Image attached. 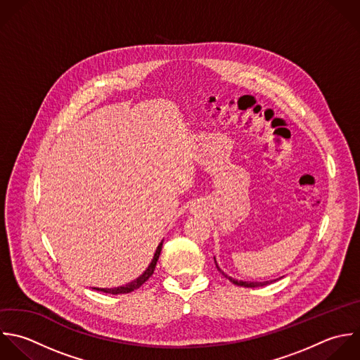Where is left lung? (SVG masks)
<instances>
[{
    "label": "left lung",
    "instance_id": "left-lung-1",
    "mask_svg": "<svg viewBox=\"0 0 360 360\" xmlns=\"http://www.w3.org/2000/svg\"><path fill=\"white\" fill-rule=\"evenodd\" d=\"M214 264H216V268H217V271L224 276V278H227L231 283H234V285H237V286H244V288H259V286H266V285H271L272 282H275V281H266V282H244V281H237V279H234V278H231V276H229L226 272H223L221 271V268L219 266V264H217V261H216V257H214Z\"/></svg>",
    "mask_w": 360,
    "mask_h": 360
}]
</instances>
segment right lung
<instances>
[{"label":"right lung","instance_id":"add662e5","mask_svg":"<svg viewBox=\"0 0 360 360\" xmlns=\"http://www.w3.org/2000/svg\"><path fill=\"white\" fill-rule=\"evenodd\" d=\"M164 241V240H162ZM162 241L158 244L157 250H155V254L153 257V261L150 262L148 268L144 271L143 275H140L137 279H134L133 282L124 285V286H120V288H113V289H98V288H94L95 290L98 292H103V293H110V295H126V293H130V292H134L136 289H139L143 283H146L150 276L154 274V269H155V265H157V261L160 258V254H161V248H162Z\"/></svg>","mask_w":360,"mask_h":360}]
</instances>
